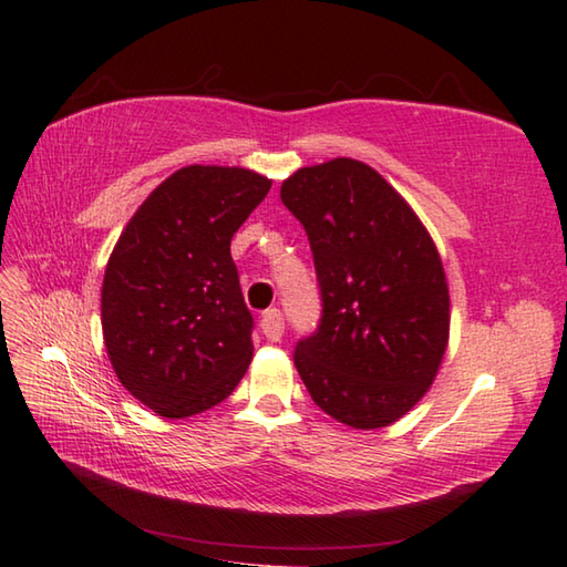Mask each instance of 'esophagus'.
Returning a JSON list of instances; mask_svg holds the SVG:
<instances>
[{
	"instance_id": "34e87169",
	"label": "esophagus",
	"mask_w": 567,
	"mask_h": 567,
	"mask_svg": "<svg viewBox=\"0 0 567 567\" xmlns=\"http://www.w3.org/2000/svg\"><path fill=\"white\" fill-rule=\"evenodd\" d=\"M260 329L265 333V339L268 341H280L282 333H285V319L280 315V309H268L260 319Z\"/></svg>"
}]
</instances>
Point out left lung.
<instances>
[{
	"mask_svg": "<svg viewBox=\"0 0 567 567\" xmlns=\"http://www.w3.org/2000/svg\"><path fill=\"white\" fill-rule=\"evenodd\" d=\"M280 197L309 236L323 302L319 331L295 351L299 378L341 424L390 426L429 392L449 348L439 248L412 204L355 158L299 167Z\"/></svg>",
	"mask_w": 567,
	"mask_h": 567,
	"instance_id": "left-lung-1",
	"label": "left lung"
}]
</instances>
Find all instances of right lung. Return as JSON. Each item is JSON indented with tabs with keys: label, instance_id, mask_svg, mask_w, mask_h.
Listing matches in <instances>:
<instances>
[{
	"label": "right lung",
	"instance_id": "right-lung-1",
	"mask_svg": "<svg viewBox=\"0 0 567 567\" xmlns=\"http://www.w3.org/2000/svg\"><path fill=\"white\" fill-rule=\"evenodd\" d=\"M272 187L238 165H185L131 216L106 262L102 333L118 382L163 419L224 402L252 358L231 238Z\"/></svg>",
	"mask_w": 567,
	"mask_h": 567
}]
</instances>
